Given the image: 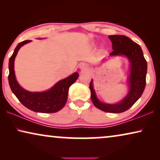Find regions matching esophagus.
Returning a JSON list of instances; mask_svg holds the SVG:
<instances>
[{"mask_svg":"<svg viewBox=\"0 0 160 160\" xmlns=\"http://www.w3.org/2000/svg\"><path fill=\"white\" fill-rule=\"evenodd\" d=\"M79 68L82 70V71H86V70L88 69V65L86 63L82 62L79 65Z\"/></svg>","mask_w":160,"mask_h":160,"instance_id":"esophagus-1","label":"esophagus"}]
</instances>
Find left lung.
Wrapping results in <instances>:
<instances>
[{"mask_svg":"<svg viewBox=\"0 0 160 160\" xmlns=\"http://www.w3.org/2000/svg\"><path fill=\"white\" fill-rule=\"evenodd\" d=\"M112 43L113 52L110 56L124 55L130 62V72L128 77L129 92L119 103L107 104L100 102L96 96L93 89L92 80L89 84L91 99L95 107L108 113H122L128 110L141 98L146 87V77L147 73V62L143 57L140 46L130 38L122 35L109 36Z\"/></svg>","mask_w":160,"mask_h":160,"instance_id":"8db88e82","label":"left lung"}]
</instances>
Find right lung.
<instances>
[{"mask_svg":"<svg viewBox=\"0 0 160 160\" xmlns=\"http://www.w3.org/2000/svg\"><path fill=\"white\" fill-rule=\"evenodd\" d=\"M30 41V40H26L18 43L9 59L8 79L10 88L19 102L30 110L40 113L58 112L66 103L69 87L77 80L78 74L76 72L66 78L58 82L49 90L42 92H31L22 88L15 77L14 60L21 47Z\"/></svg>","mask_w":160,"mask_h":160,"instance_id":"1","label":"right lung"}]
</instances>
